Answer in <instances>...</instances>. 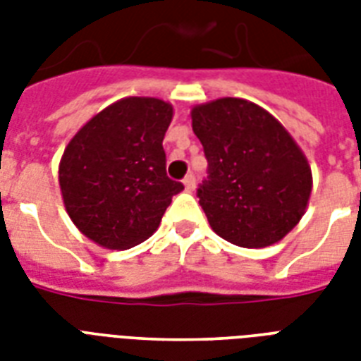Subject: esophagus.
Here are the masks:
<instances>
[{"label":"esophagus","mask_w":361,"mask_h":361,"mask_svg":"<svg viewBox=\"0 0 361 361\" xmlns=\"http://www.w3.org/2000/svg\"><path fill=\"white\" fill-rule=\"evenodd\" d=\"M183 185H185L187 191H192V189L197 187V178H195V174L185 176V180H183Z\"/></svg>","instance_id":"obj_1"}]
</instances>
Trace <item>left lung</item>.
Wrapping results in <instances>:
<instances>
[{
  "label": "left lung",
  "mask_w": 361,
  "mask_h": 361,
  "mask_svg": "<svg viewBox=\"0 0 361 361\" xmlns=\"http://www.w3.org/2000/svg\"><path fill=\"white\" fill-rule=\"evenodd\" d=\"M191 116L208 161L197 197L214 232L249 249L285 238L305 214L313 183L292 136L243 99H217Z\"/></svg>",
  "instance_id": "1"
}]
</instances>
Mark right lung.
<instances>
[{
    "instance_id": "right-lung-1",
    "label": "right lung",
    "mask_w": 361,
    "mask_h": 361,
    "mask_svg": "<svg viewBox=\"0 0 361 361\" xmlns=\"http://www.w3.org/2000/svg\"><path fill=\"white\" fill-rule=\"evenodd\" d=\"M172 106L129 97L87 121L65 147L59 187L78 231L106 249H129L157 231L183 189L166 176L164 133Z\"/></svg>"
}]
</instances>
